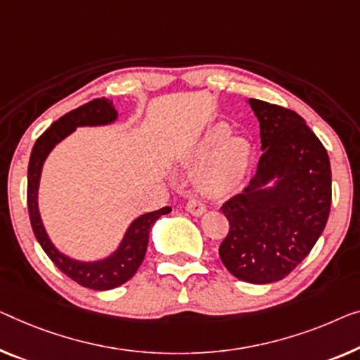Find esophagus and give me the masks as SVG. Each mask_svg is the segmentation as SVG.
Returning a JSON list of instances; mask_svg holds the SVG:
<instances>
[{"label": "esophagus", "mask_w": 360, "mask_h": 360, "mask_svg": "<svg viewBox=\"0 0 360 360\" xmlns=\"http://www.w3.org/2000/svg\"><path fill=\"white\" fill-rule=\"evenodd\" d=\"M186 208H187V212L194 214V217H200V214H203V213L207 212L205 203H203L202 200H198V198H195V197H191L189 198V202H187Z\"/></svg>", "instance_id": "obj_1"}]
</instances>
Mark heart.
I'll return each instance as SVG.
<instances>
[{"label": "heart", "instance_id": "1", "mask_svg": "<svg viewBox=\"0 0 360 360\" xmlns=\"http://www.w3.org/2000/svg\"><path fill=\"white\" fill-rule=\"evenodd\" d=\"M228 127L214 124L191 150L197 169V184L203 192L221 195L234 191L244 181L250 160V146L243 137H226Z\"/></svg>", "mask_w": 360, "mask_h": 360}]
</instances>
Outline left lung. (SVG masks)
<instances>
[{
	"label": "left lung",
	"instance_id": "8db88e82",
	"mask_svg": "<svg viewBox=\"0 0 360 360\" xmlns=\"http://www.w3.org/2000/svg\"><path fill=\"white\" fill-rule=\"evenodd\" d=\"M260 122L262 157L249 186L223 203L229 221L219 245L228 271L252 284L283 280L317 243L331 207L323 143L296 111L249 98ZM275 177L277 184L266 188Z\"/></svg>",
	"mask_w": 360,
	"mask_h": 360
}]
</instances>
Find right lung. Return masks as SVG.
I'll return each instance as SVG.
<instances>
[{"mask_svg":"<svg viewBox=\"0 0 360 360\" xmlns=\"http://www.w3.org/2000/svg\"><path fill=\"white\" fill-rule=\"evenodd\" d=\"M116 116L117 112L112 106V101L108 98H95L61 116L37 139L35 146L32 148L29 173H27V205H29L30 224L37 240L45 250V254L50 257V260L60 268L64 275L80 286L95 289V291H108V289L117 288L136 275L137 268L141 266L143 257H146L150 229L162 214L169 213L171 208L163 207L157 212H150L134 219L120 248L106 259L98 262H77L63 255L51 244L45 228H43L37 194H39L43 162L58 142H61L64 137L76 131L79 126L110 124L116 120Z\"/></svg>","mask_w":360,"mask_h":360,"instance_id":"1","label":"right lung"}]
</instances>
